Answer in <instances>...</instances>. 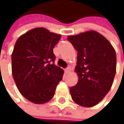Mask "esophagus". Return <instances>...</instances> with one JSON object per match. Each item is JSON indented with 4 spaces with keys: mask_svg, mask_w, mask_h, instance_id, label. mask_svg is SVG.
<instances>
[{
    "mask_svg": "<svg viewBox=\"0 0 124 124\" xmlns=\"http://www.w3.org/2000/svg\"><path fill=\"white\" fill-rule=\"evenodd\" d=\"M70 70H71V68H70V67H67L65 69V72L67 74V73H68V72H70Z\"/></svg>",
    "mask_w": 124,
    "mask_h": 124,
    "instance_id": "obj_1",
    "label": "esophagus"
}]
</instances>
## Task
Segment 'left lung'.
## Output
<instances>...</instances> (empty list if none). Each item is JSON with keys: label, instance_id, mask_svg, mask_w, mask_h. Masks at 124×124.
I'll use <instances>...</instances> for the list:
<instances>
[{"label": "left lung", "instance_id": "1", "mask_svg": "<svg viewBox=\"0 0 124 124\" xmlns=\"http://www.w3.org/2000/svg\"><path fill=\"white\" fill-rule=\"evenodd\" d=\"M77 51L75 72L79 79L70 87L73 101L92 107L101 102L110 90L116 73V54L109 41L95 31L68 37Z\"/></svg>", "mask_w": 124, "mask_h": 124}]
</instances>
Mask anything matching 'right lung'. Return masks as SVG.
<instances>
[{"label":"right lung","mask_w":124,"mask_h":124,"mask_svg":"<svg viewBox=\"0 0 124 124\" xmlns=\"http://www.w3.org/2000/svg\"><path fill=\"white\" fill-rule=\"evenodd\" d=\"M61 36L47 29H32L20 36L12 54V77L20 93L36 104L53 98L64 70L54 63V47Z\"/></svg>","instance_id":"right-lung-1"}]
</instances>
